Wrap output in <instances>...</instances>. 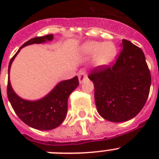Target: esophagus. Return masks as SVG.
I'll return each instance as SVG.
<instances>
[{
	"instance_id": "esophagus-1",
	"label": "esophagus",
	"mask_w": 159,
	"mask_h": 159,
	"mask_svg": "<svg viewBox=\"0 0 159 159\" xmlns=\"http://www.w3.org/2000/svg\"><path fill=\"white\" fill-rule=\"evenodd\" d=\"M78 77H79V82L80 84H83L84 81L88 80V75L86 74V71L84 70H80V71L78 72Z\"/></svg>"
}]
</instances>
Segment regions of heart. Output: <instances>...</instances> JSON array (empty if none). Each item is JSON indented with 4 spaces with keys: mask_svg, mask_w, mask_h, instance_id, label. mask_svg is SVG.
Here are the masks:
<instances>
[{
    "mask_svg": "<svg viewBox=\"0 0 159 159\" xmlns=\"http://www.w3.org/2000/svg\"><path fill=\"white\" fill-rule=\"evenodd\" d=\"M81 52L84 57H93V64L97 67H105L114 62L117 57V48L112 43L88 41L81 46Z\"/></svg>",
    "mask_w": 159,
    "mask_h": 159,
    "instance_id": "heart-1",
    "label": "heart"
}]
</instances>
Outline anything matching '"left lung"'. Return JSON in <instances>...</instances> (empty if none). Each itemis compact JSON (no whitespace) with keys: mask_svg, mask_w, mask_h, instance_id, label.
Here are the masks:
<instances>
[{"mask_svg":"<svg viewBox=\"0 0 159 159\" xmlns=\"http://www.w3.org/2000/svg\"><path fill=\"white\" fill-rule=\"evenodd\" d=\"M122 50L112 67H95L93 82L97 111L114 123L128 121L143 109L151 84L150 70L140 48L122 40Z\"/></svg>","mask_w":159,"mask_h":159,"instance_id":"obj_1","label":"left lung"}]
</instances>
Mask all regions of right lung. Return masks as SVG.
<instances>
[{"label":"right lung","mask_w":159,"mask_h":159,"mask_svg":"<svg viewBox=\"0 0 159 159\" xmlns=\"http://www.w3.org/2000/svg\"><path fill=\"white\" fill-rule=\"evenodd\" d=\"M53 40V35L32 38L25 43L11 59L8 64V80L7 95L14 111L22 121L32 128L40 130H49L57 128L64 122L67 116V99L70 94L79 86L78 77L63 80L55 86L48 95L37 100L22 99L12 89L9 80L11 65L22 48L43 43Z\"/></svg>","instance_id":"right-lung-1"}]
</instances>
